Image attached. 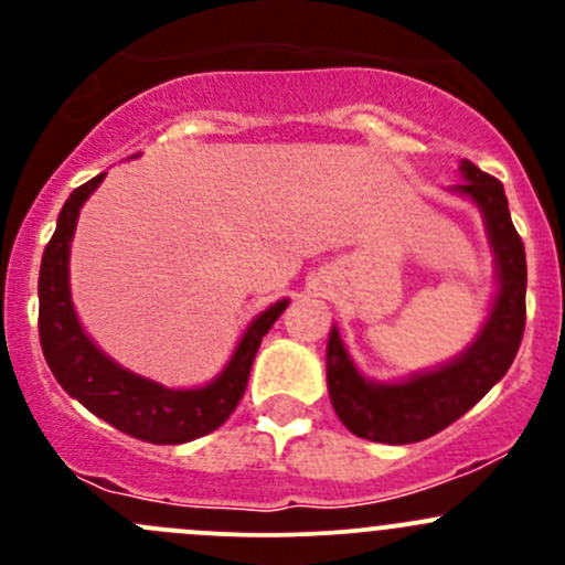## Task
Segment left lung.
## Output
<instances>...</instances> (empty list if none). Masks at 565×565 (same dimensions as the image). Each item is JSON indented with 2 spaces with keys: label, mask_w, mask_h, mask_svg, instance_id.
I'll list each match as a JSON object with an SVG mask.
<instances>
[{
  "label": "left lung",
  "mask_w": 565,
  "mask_h": 565,
  "mask_svg": "<svg viewBox=\"0 0 565 565\" xmlns=\"http://www.w3.org/2000/svg\"><path fill=\"white\" fill-rule=\"evenodd\" d=\"M459 169L465 182L454 185V191L465 193L481 207L489 241L498 254V300L465 355L437 372L415 374L407 383L396 385L363 380L341 344L339 330L333 328L328 341L330 402L341 424L366 440L407 446L443 431L487 396L489 388L509 372L522 344L527 262L522 237L511 224L503 182L470 161H461Z\"/></svg>",
  "instance_id": "1"
}]
</instances>
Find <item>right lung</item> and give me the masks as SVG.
Returning <instances> with one entry per match:
<instances>
[{
    "instance_id": "obj_1",
    "label": "right lung",
    "mask_w": 565,
    "mask_h": 565,
    "mask_svg": "<svg viewBox=\"0 0 565 565\" xmlns=\"http://www.w3.org/2000/svg\"><path fill=\"white\" fill-rule=\"evenodd\" d=\"M104 177L106 172L93 177L71 193L60 221H56V232L43 250L38 278V328L45 363L62 388L78 398L89 413L111 424L114 429L125 431L136 440L156 443V446L196 440V437L218 429L235 413L237 402L246 393L250 363L259 350L262 335L281 317L289 300L270 306L250 322L230 366L204 388L169 391L152 380L125 372L87 339L76 311H73L71 284H67V259H71L78 210Z\"/></svg>"
}]
</instances>
